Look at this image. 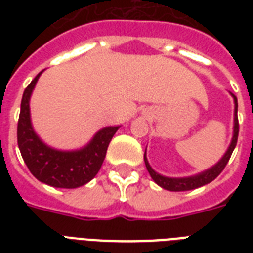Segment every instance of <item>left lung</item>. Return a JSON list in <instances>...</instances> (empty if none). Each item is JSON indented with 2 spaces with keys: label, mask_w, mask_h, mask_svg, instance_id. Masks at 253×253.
<instances>
[{
  "label": "left lung",
  "mask_w": 253,
  "mask_h": 253,
  "mask_svg": "<svg viewBox=\"0 0 253 253\" xmlns=\"http://www.w3.org/2000/svg\"><path fill=\"white\" fill-rule=\"evenodd\" d=\"M234 101H235V118H234V136H232L231 144L228 147L227 152L224 154V156L220 159V162L218 164L212 167V168L205 170V172L197 174V176L192 177H184V178H170V177H164L162 174H159L151 168V166L147 162L146 152H144V163H146L147 170L152 177V180L162 188L170 190V192H185V190H192V189H197L200 186L211 182L212 180H215L216 177L219 176L220 172L223 170L224 167L227 166L228 160L231 158L234 148L236 147V142H238V135H239V121H238V99L234 94Z\"/></svg>",
  "instance_id": "1"
}]
</instances>
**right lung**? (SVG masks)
<instances>
[{"label":"right lung","instance_id":"1","mask_svg":"<svg viewBox=\"0 0 253 253\" xmlns=\"http://www.w3.org/2000/svg\"><path fill=\"white\" fill-rule=\"evenodd\" d=\"M42 72L38 73L22 95L17 127L18 147L29 170L41 182L53 188H79L98 173L106 156L109 143L119 127L102 128L83 150L65 152L45 146L34 132L29 105L30 95Z\"/></svg>","mask_w":253,"mask_h":253}]
</instances>
